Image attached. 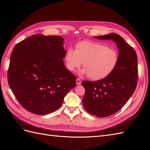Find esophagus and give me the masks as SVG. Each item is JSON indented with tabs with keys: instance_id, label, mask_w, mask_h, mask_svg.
Returning a JSON list of instances; mask_svg holds the SVG:
<instances>
[{
	"instance_id": "obj_1",
	"label": "esophagus",
	"mask_w": 150,
	"mask_h": 150,
	"mask_svg": "<svg viewBox=\"0 0 150 150\" xmlns=\"http://www.w3.org/2000/svg\"><path fill=\"white\" fill-rule=\"evenodd\" d=\"M81 80H80V79H77L76 80V85H80L81 84Z\"/></svg>"
}]
</instances>
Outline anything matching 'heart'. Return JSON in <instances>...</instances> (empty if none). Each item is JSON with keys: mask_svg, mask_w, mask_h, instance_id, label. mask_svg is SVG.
<instances>
[{"mask_svg": "<svg viewBox=\"0 0 150 150\" xmlns=\"http://www.w3.org/2000/svg\"><path fill=\"white\" fill-rule=\"evenodd\" d=\"M65 65L70 71H75L82 65V75H88L93 80L103 79L116 67L119 60L117 51L100 42L82 41L75 46V51L68 49L65 56Z\"/></svg>", "mask_w": 150, "mask_h": 150, "instance_id": "heart-1", "label": "heart"}]
</instances>
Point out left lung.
Returning a JSON list of instances; mask_svg holds the SVG:
<instances>
[{
  "mask_svg": "<svg viewBox=\"0 0 150 150\" xmlns=\"http://www.w3.org/2000/svg\"><path fill=\"white\" fill-rule=\"evenodd\" d=\"M99 40H111L117 45L119 60L116 67L107 77L91 82L83 81L84 108L99 117L117 112L134 93L138 83V57L135 50L117 34L111 33L94 37Z\"/></svg>",
  "mask_w": 150,
  "mask_h": 150,
  "instance_id": "obj_1",
  "label": "left lung"
}]
</instances>
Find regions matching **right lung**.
<instances>
[{
    "mask_svg": "<svg viewBox=\"0 0 150 150\" xmlns=\"http://www.w3.org/2000/svg\"><path fill=\"white\" fill-rule=\"evenodd\" d=\"M63 40L59 36L37 34L19 42L12 51L8 83L30 112L45 115L57 110L76 86V77L63 63Z\"/></svg>",
    "mask_w": 150,
    "mask_h": 150,
    "instance_id": "right-lung-1",
    "label": "right lung"
}]
</instances>
